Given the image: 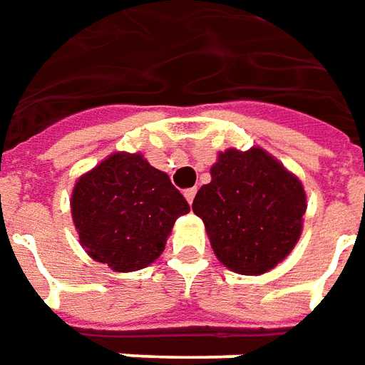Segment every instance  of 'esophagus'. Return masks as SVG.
Returning a JSON list of instances; mask_svg holds the SVG:
<instances>
[{
	"label": "esophagus",
	"instance_id": "34e87169",
	"mask_svg": "<svg viewBox=\"0 0 365 365\" xmlns=\"http://www.w3.org/2000/svg\"><path fill=\"white\" fill-rule=\"evenodd\" d=\"M195 195H197V188H195V187L187 188V190H185V198L188 200V205H192V200H195Z\"/></svg>",
	"mask_w": 365,
	"mask_h": 365
}]
</instances>
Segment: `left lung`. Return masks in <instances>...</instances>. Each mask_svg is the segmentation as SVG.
<instances>
[{"mask_svg":"<svg viewBox=\"0 0 365 365\" xmlns=\"http://www.w3.org/2000/svg\"><path fill=\"white\" fill-rule=\"evenodd\" d=\"M192 210L216 258L238 274H264L290 255L302 232V182L262 149L220 153Z\"/></svg>","mask_w":365,"mask_h":365,"instance_id":"left-lung-1","label":"left lung"}]
</instances>
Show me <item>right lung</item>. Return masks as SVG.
<instances>
[{
    "mask_svg": "<svg viewBox=\"0 0 365 365\" xmlns=\"http://www.w3.org/2000/svg\"><path fill=\"white\" fill-rule=\"evenodd\" d=\"M190 207L170 178L140 155L115 153L73 188L71 212L93 260L117 272L149 266Z\"/></svg>",
    "mask_w": 365,
    "mask_h": 365,
    "instance_id": "obj_1",
    "label": "right lung"
}]
</instances>
